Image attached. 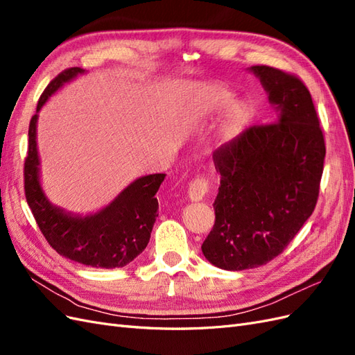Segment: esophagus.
<instances>
[{"label":"esophagus","mask_w":355,"mask_h":355,"mask_svg":"<svg viewBox=\"0 0 355 355\" xmlns=\"http://www.w3.org/2000/svg\"><path fill=\"white\" fill-rule=\"evenodd\" d=\"M210 192V182L206 176L197 175L194 179L189 182L188 187V196L192 201H200L206 197Z\"/></svg>","instance_id":"esophagus-1"}]
</instances>
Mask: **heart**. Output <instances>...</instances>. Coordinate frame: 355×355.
Listing matches in <instances>:
<instances>
[{"mask_svg": "<svg viewBox=\"0 0 355 355\" xmlns=\"http://www.w3.org/2000/svg\"><path fill=\"white\" fill-rule=\"evenodd\" d=\"M231 101H232V96L230 93L219 92L216 94H213L211 98L207 101L206 110L209 112L219 111V110L225 108V106H228L231 103ZM249 116H250L249 105L244 103V102L234 103L231 108H230V112H228V116H227L228 127H231V128L239 127V125H241L243 123H245L247 120H249Z\"/></svg>", "mask_w": 355, "mask_h": 355, "instance_id": "obj_1", "label": "heart"}]
</instances>
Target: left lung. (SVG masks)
<instances>
[{
	"label": "left lung",
	"mask_w": 355,
	"mask_h": 355,
	"mask_svg": "<svg viewBox=\"0 0 355 355\" xmlns=\"http://www.w3.org/2000/svg\"><path fill=\"white\" fill-rule=\"evenodd\" d=\"M259 77L277 121L252 125L213 153L220 173L216 219L201 250L214 266L241 271L272 261L313 214L326 144L313 98L297 75L266 65Z\"/></svg>",
	"instance_id": "obj_1"
}]
</instances>
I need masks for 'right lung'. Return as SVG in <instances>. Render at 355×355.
Segmentation results:
<instances>
[{
  "mask_svg": "<svg viewBox=\"0 0 355 355\" xmlns=\"http://www.w3.org/2000/svg\"><path fill=\"white\" fill-rule=\"evenodd\" d=\"M81 68H68L42 92L37 111L63 83L81 73ZM37 114L29 123L28 154L24 167L25 196L40 231L59 254L73 262L93 268H121L145 250L158 216L157 191L166 175L139 178L127 187L108 207L80 216L51 206L38 179Z\"/></svg>",
  "mask_w": 355,
  "mask_h": 355,
  "instance_id": "1",
  "label": "right lung"
}]
</instances>
